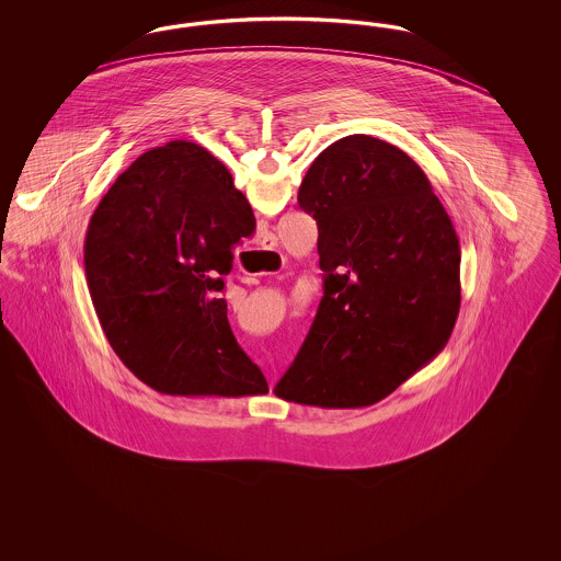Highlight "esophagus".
<instances>
[{
	"instance_id": "obj_1",
	"label": "esophagus",
	"mask_w": 561,
	"mask_h": 561,
	"mask_svg": "<svg viewBox=\"0 0 561 561\" xmlns=\"http://www.w3.org/2000/svg\"><path fill=\"white\" fill-rule=\"evenodd\" d=\"M273 245H275V238H273V236H265L263 248H265V250H273Z\"/></svg>"
}]
</instances>
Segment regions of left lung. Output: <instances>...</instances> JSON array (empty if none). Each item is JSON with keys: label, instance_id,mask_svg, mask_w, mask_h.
Here are the masks:
<instances>
[{"label": "left lung", "instance_id": "obj_1", "mask_svg": "<svg viewBox=\"0 0 561 561\" xmlns=\"http://www.w3.org/2000/svg\"><path fill=\"white\" fill-rule=\"evenodd\" d=\"M318 222L323 296L282 400L362 408L446 347L460 309V243L425 172L366 134L323 149L298 188Z\"/></svg>", "mask_w": 561, "mask_h": 561}]
</instances>
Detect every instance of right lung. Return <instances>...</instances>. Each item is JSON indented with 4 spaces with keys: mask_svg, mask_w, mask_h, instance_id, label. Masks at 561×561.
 Listing matches in <instances>:
<instances>
[{
    "mask_svg": "<svg viewBox=\"0 0 561 561\" xmlns=\"http://www.w3.org/2000/svg\"><path fill=\"white\" fill-rule=\"evenodd\" d=\"M254 227L229 170L187 140L142 153L101 199L83 243L88 290L108 345L151 389L267 393L220 298L233 248Z\"/></svg>",
    "mask_w": 561,
    "mask_h": 561,
    "instance_id": "right-lung-1",
    "label": "right lung"
}]
</instances>
